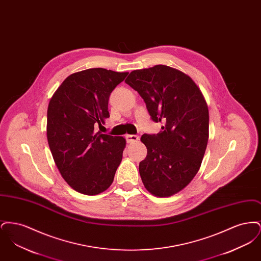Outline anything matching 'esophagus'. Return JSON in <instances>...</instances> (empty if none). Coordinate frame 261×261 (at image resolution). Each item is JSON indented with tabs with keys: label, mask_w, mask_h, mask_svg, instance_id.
Segmentation results:
<instances>
[{
	"label": "esophagus",
	"mask_w": 261,
	"mask_h": 261,
	"mask_svg": "<svg viewBox=\"0 0 261 261\" xmlns=\"http://www.w3.org/2000/svg\"><path fill=\"white\" fill-rule=\"evenodd\" d=\"M126 141L127 143H134L139 140V136L137 135H126Z\"/></svg>",
	"instance_id": "obj_1"
}]
</instances>
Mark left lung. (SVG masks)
<instances>
[{"mask_svg": "<svg viewBox=\"0 0 261 261\" xmlns=\"http://www.w3.org/2000/svg\"><path fill=\"white\" fill-rule=\"evenodd\" d=\"M125 82L144 99L152 121L163 123L160 133L141 137L148 149L139 164L143 184L156 197H170L199 171L208 141L206 101L191 77L167 65L134 70Z\"/></svg>", "mask_w": 261, "mask_h": 261, "instance_id": "obj_1", "label": "left lung"}]
</instances>
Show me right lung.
Returning a JSON list of instances; mask_svg holds the SVG:
<instances>
[{
	"instance_id": "obj_1",
	"label": "right lung",
	"mask_w": 261,
	"mask_h": 261,
	"mask_svg": "<svg viewBox=\"0 0 261 261\" xmlns=\"http://www.w3.org/2000/svg\"><path fill=\"white\" fill-rule=\"evenodd\" d=\"M128 72L90 68L69 75L53 95L47 138L62 178L75 191L94 196L112 185L126 141L96 131L110 117L109 99Z\"/></svg>"
}]
</instances>
